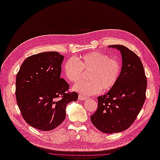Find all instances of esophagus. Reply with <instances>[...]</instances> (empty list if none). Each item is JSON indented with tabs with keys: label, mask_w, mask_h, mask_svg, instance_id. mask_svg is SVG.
<instances>
[{
	"label": "esophagus",
	"mask_w": 160,
	"mask_h": 160,
	"mask_svg": "<svg viewBox=\"0 0 160 160\" xmlns=\"http://www.w3.org/2000/svg\"><path fill=\"white\" fill-rule=\"evenodd\" d=\"M78 99L79 100H86V98H85V97H84V96H81V95H79L78 96Z\"/></svg>",
	"instance_id": "esophagus-1"
}]
</instances>
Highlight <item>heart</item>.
<instances>
[{
  "instance_id": "1",
  "label": "heart",
  "mask_w": 160,
  "mask_h": 160,
  "mask_svg": "<svg viewBox=\"0 0 160 160\" xmlns=\"http://www.w3.org/2000/svg\"><path fill=\"white\" fill-rule=\"evenodd\" d=\"M121 63L117 58L101 52H91L80 57L70 58L63 65L65 77L70 82L78 81L84 72H89L88 81L76 84L73 90L82 95L89 96L113 88L120 77Z\"/></svg>"
}]
</instances>
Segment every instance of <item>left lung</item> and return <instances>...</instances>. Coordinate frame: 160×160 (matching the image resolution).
<instances>
[{"mask_svg":"<svg viewBox=\"0 0 160 160\" xmlns=\"http://www.w3.org/2000/svg\"><path fill=\"white\" fill-rule=\"evenodd\" d=\"M109 47L121 53V73L116 85L98 98V109L90 119L100 131L112 134L125 131L135 121L145 102L147 80L143 64L135 52L121 45Z\"/></svg>","mask_w":160,"mask_h":160,"instance_id":"obj_1","label":"left lung"}]
</instances>
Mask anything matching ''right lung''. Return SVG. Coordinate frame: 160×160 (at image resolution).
I'll return each mask as SVG.
<instances>
[{
    "mask_svg": "<svg viewBox=\"0 0 160 160\" xmlns=\"http://www.w3.org/2000/svg\"><path fill=\"white\" fill-rule=\"evenodd\" d=\"M63 59L55 51L32 55L16 75V98L21 114L28 124L40 131L60 125L66 117L67 105L78 99V93L68 92L69 84L61 78Z\"/></svg>",
    "mask_w": 160,
    "mask_h": 160,
    "instance_id": "right-lung-1",
    "label": "right lung"
}]
</instances>
